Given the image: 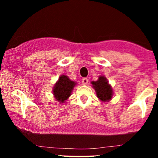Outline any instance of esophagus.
Masks as SVG:
<instances>
[{
	"mask_svg": "<svg viewBox=\"0 0 158 158\" xmlns=\"http://www.w3.org/2000/svg\"><path fill=\"white\" fill-rule=\"evenodd\" d=\"M81 83H82V85H86L88 83V79H87V78H84V79L81 80Z\"/></svg>",
	"mask_w": 158,
	"mask_h": 158,
	"instance_id": "esophagus-1",
	"label": "esophagus"
}]
</instances>
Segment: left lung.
Wrapping results in <instances>:
<instances>
[{"label":"left lung","instance_id":"obj_1","mask_svg":"<svg viewBox=\"0 0 158 158\" xmlns=\"http://www.w3.org/2000/svg\"><path fill=\"white\" fill-rule=\"evenodd\" d=\"M91 84L99 100L104 102H108L111 100L114 90L106 77L100 76L98 78L97 81H91Z\"/></svg>","mask_w":158,"mask_h":158}]
</instances>
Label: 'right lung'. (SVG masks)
<instances>
[{
	"label": "right lung",
	"instance_id": "right-lung-1",
	"mask_svg": "<svg viewBox=\"0 0 158 158\" xmlns=\"http://www.w3.org/2000/svg\"><path fill=\"white\" fill-rule=\"evenodd\" d=\"M77 84L76 81L70 80L68 76H60L52 88V94L56 101L60 103L66 102Z\"/></svg>",
	"mask_w": 158,
	"mask_h": 158
}]
</instances>
